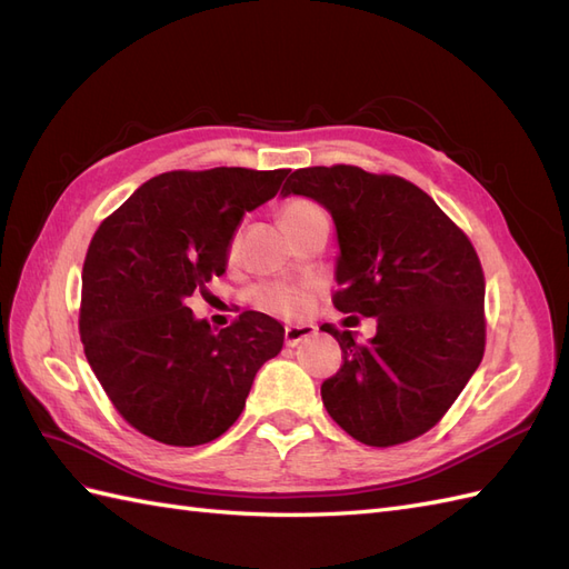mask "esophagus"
Wrapping results in <instances>:
<instances>
[{"mask_svg":"<svg viewBox=\"0 0 569 569\" xmlns=\"http://www.w3.org/2000/svg\"><path fill=\"white\" fill-rule=\"evenodd\" d=\"M313 335H316V325H308V322L287 325L284 327V343H287V347H297L299 341L313 337Z\"/></svg>","mask_w":569,"mask_h":569,"instance_id":"1","label":"esophagus"}]
</instances>
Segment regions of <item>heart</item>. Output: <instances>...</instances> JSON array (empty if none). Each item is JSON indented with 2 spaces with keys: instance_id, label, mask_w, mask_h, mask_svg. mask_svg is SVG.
Instances as JSON below:
<instances>
[{
  "instance_id": "heart-1",
  "label": "heart",
  "mask_w": 569,
  "mask_h": 569,
  "mask_svg": "<svg viewBox=\"0 0 569 569\" xmlns=\"http://www.w3.org/2000/svg\"><path fill=\"white\" fill-rule=\"evenodd\" d=\"M316 213H322L313 201L308 199H291L284 203L282 209V226L284 230H291L306 218H311ZM237 249V239L230 242V253ZM251 301L263 308V311L270 313H280V316H301L308 308V295L299 287H289V284H258L251 289Z\"/></svg>"
}]
</instances>
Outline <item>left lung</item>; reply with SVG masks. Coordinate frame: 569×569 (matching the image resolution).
Wrapping results in <instances>:
<instances>
[{
  "mask_svg": "<svg viewBox=\"0 0 569 569\" xmlns=\"http://www.w3.org/2000/svg\"><path fill=\"white\" fill-rule=\"evenodd\" d=\"M289 194L318 201L335 220V306L377 320L368 341L320 327L343 353L320 387L327 412L368 446L425 435L485 356V274L470 239L420 187L356 166L295 170L282 187Z\"/></svg>",
  "mask_w": 569,
  "mask_h": 569,
  "instance_id": "obj_1",
  "label": "left lung"
}]
</instances>
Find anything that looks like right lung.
Segmentation results:
<instances>
[{
  "instance_id": "right-lung-1",
  "label": "right lung",
  "mask_w": 569,
  "mask_h": 569,
  "mask_svg": "<svg viewBox=\"0 0 569 569\" xmlns=\"http://www.w3.org/2000/svg\"><path fill=\"white\" fill-rule=\"evenodd\" d=\"M289 170H173L147 180L92 237L80 339L99 385L142 435L168 446L218 439L242 416L284 327L256 311L216 332L187 299L220 278L244 213Z\"/></svg>"
}]
</instances>
